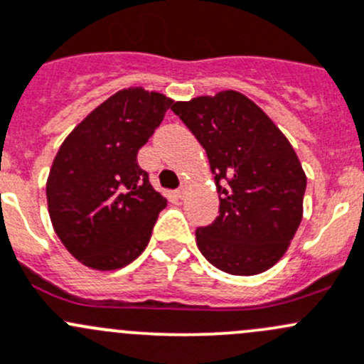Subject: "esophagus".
Here are the masks:
<instances>
[{"label":"esophagus","mask_w":364,"mask_h":364,"mask_svg":"<svg viewBox=\"0 0 364 364\" xmlns=\"http://www.w3.org/2000/svg\"><path fill=\"white\" fill-rule=\"evenodd\" d=\"M185 192H186V181H183V183H181V186H179V188L176 190V196H178L179 199H181V197L185 196Z\"/></svg>","instance_id":"34e87169"}]
</instances>
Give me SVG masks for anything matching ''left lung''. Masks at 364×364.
<instances>
[{"label": "left lung", "mask_w": 364, "mask_h": 364, "mask_svg": "<svg viewBox=\"0 0 364 364\" xmlns=\"http://www.w3.org/2000/svg\"><path fill=\"white\" fill-rule=\"evenodd\" d=\"M171 110L210 160L218 217L197 228L200 254L232 276H256L287 252L302 220L306 174L287 136L257 105L235 90Z\"/></svg>", "instance_id": "left-lung-1"}]
</instances>
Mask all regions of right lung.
Listing matches in <instances>:
<instances>
[{
    "label": "right lung",
    "mask_w": 364,
    "mask_h": 364,
    "mask_svg": "<svg viewBox=\"0 0 364 364\" xmlns=\"http://www.w3.org/2000/svg\"><path fill=\"white\" fill-rule=\"evenodd\" d=\"M172 100L142 87L119 90L63 140L49 171V217L65 249L96 270L132 263L147 247L167 199L136 154Z\"/></svg>",
    "instance_id": "1"
}]
</instances>
